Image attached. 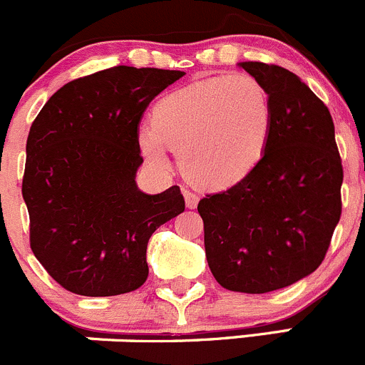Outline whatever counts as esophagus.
I'll list each match as a JSON object with an SVG mask.
<instances>
[{"label": "esophagus", "instance_id": "34e87169", "mask_svg": "<svg viewBox=\"0 0 365 365\" xmlns=\"http://www.w3.org/2000/svg\"><path fill=\"white\" fill-rule=\"evenodd\" d=\"M182 195H184V200H186V207L195 209L198 204V195L195 191H191L190 187H182Z\"/></svg>", "mask_w": 365, "mask_h": 365}]
</instances>
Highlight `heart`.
I'll return each mask as SVG.
<instances>
[{"instance_id": "b5f03b06", "label": "heart", "mask_w": 365, "mask_h": 365, "mask_svg": "<svg viewBox=\"0 0 365 365\" xmlns=\"http://www.w3.org/2000/svg\"><path fill=\"white\" fill-rule=\"evenodd\" d=\"M273 124L268 92L248 74L200 79L167 93L153 124L138 129L145 160L161 170L181 154L184 172L198 186H232L261 161Z\"/></svg>"}]
</instances>
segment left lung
<instances>
[{"label": "left lung", "mask_w": 365, "mask_h": 365, "mask_svg": "<svg viewBox=\"0 0 365 365\" xmlns=\"http://www.w3.org/2000/svg\"><path fill=\"white\" fill-rule=\"evenodd\" d=\"M268 92L273 124L261 161L229 190L198 202L205 257L229 291L262 294L323 262L341 218L342 165L331 115L287 68L241 61Z\"/></svg>", "instance_id": "1"}]
</instances>
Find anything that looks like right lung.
Segmentation results:
<instances>
[{"mask_svg":"<svg viewBox=\"0 0 365 365\" xmlns=\"http://www.w3.org/2000/svg\"><path fill=\"white\" fill-rule=\"evenodd\" d=\"M182 76L128 65L99 71L61 86L31 124L23 178L30 247L63 289L115 297L147 280V243L181 215L184 198L179 186L138 190L140 120Z\"/></svg>","mask_w":365,"mask_h":365,"instance_id":"right-lung-1","label":"right lung"}]
</instances>
